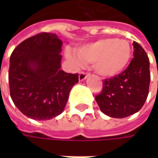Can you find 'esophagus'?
Here are the masks:
<instances>
[{"mask_svg":"<svg viewBox=\"0 0 158 158\" xmlns=\"http://www.w3.org/2000/svg\"><path fill=\"white\" fill-rule=\"evenodd\" d=\"M87 76H88V75H87L85 72H81V73L79 74V81H83V80H85V79L87 78Z\"/></svg>","mask_w":158,"mask_h":158,"instance_id":"1","label":"esophagus"}]
</instances>
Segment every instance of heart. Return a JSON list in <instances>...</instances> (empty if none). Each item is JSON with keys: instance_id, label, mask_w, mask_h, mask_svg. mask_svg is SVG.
<instances>
[{"instance_id": "1", "label": "heart", "mask_w": 158, "mask_h": 158, "mask_svg": "<svg viewBox=\"0 0 158 158\" xmlns=\"http://www.w3.org/2000/svg\"><path fill=\"white\" fill-rule=\"evenodd\" d=\"M76 57L70 52L67 57L74 63L93 64L95 71L102 76L112 77L126 69L132 54L130 44L124 40L101 39L76 50Z\"/></svg>"}]
</instances>
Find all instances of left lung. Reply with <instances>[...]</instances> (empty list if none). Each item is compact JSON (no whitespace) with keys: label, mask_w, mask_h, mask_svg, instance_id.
I'll list each match as a JSON object with an SVG mask.
<instances>
[{"label":"left lung","mask_w":158,"mask_h":158,"mask_svg":"<svg viewBox=\"0 0 158 158\" xmlns=\"http://www.w3.org/2000/svg\"><path fill=\"white\" fill-rule=\"evenodd\" d=\"M134 58L126 69L103 81L100 94L95 97L101 111L112 118H125L137 112L148 98L150 82L149 60L146 52L133 42Z\"/></svg>","instance_id":"obj_1"}]
</instances>
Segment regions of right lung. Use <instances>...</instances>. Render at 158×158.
Here are the masks:
<instances>
[{"label": "right lung", "instance_id": "obj_1", "mask_svg": "<svg viewBox=\"0 0 158 158\" xmlns=\"http://www.w3.org/2000/svg\"><path fill=\"white\" fill-rule=\"evenodd\" d=\"M62 41L56 34L41 32L29 38L10 55V97L29 118L46 120L63 112L78 74L60 69Z\"/></svg>", "mask_w": 158, "mask_h": 158}]
</instances>
